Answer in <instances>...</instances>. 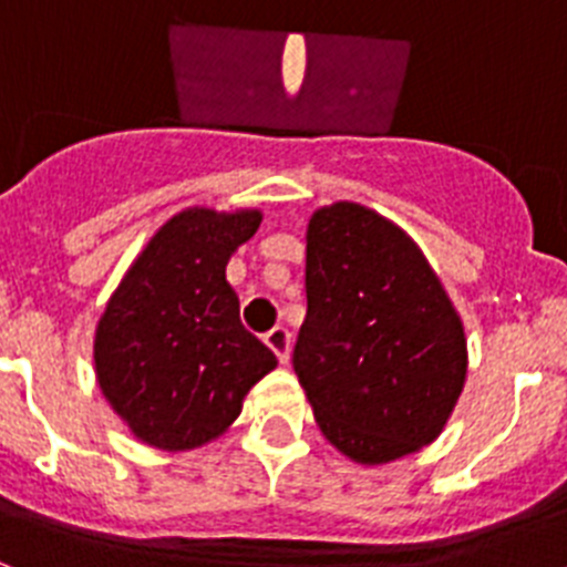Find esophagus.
<instances>
[{
    "mask_svg": "<svg viewBox=\"0 0 567 567\" xmlns=\"http://www.w3.org/2000/svg\"><path fill=\"white\" fill-rule=\"evenodd\" d=\"M264 343L272 349L275 358H278L280 363H287V360H289V332H287V327L269 329V332L264 334Z\"/></svg>",
    "mask_w": 567,
    "mask_h": 567,
    "instance_id": "34e87169",
    "label": "esophagus"
}]
</instances>
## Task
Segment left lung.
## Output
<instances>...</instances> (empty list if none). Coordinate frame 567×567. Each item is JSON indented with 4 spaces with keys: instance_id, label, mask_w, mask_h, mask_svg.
Returning a JSON list of instances; mask_svg holds the SVG:
<instances>
[{
    "instance_id": "8db88e82",
    "label": "left lung",
    "mask_w": 567,
    "mask_h": 567,
    "mask_svg": "<svg viewBox=\"0 0 567 567\" xmlns=\"http://www.w3.org/2000/svg\"><path fill=\"white\" fill-rule=\"evenodd\" d=\"M315 420L360 465L434 443L468 372L463 320L398 224L354 202L307 227V320L292 354Z\"/></svg>"
}]
</instances>
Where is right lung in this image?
Wrapping results in <instances>:
<instances>
[{"label":"right lung","instance_id":"right-lung-1","mask_svg":"<svg viewBox=\"0 0 567 567\" xmlns=\"http://www.w3.org/2000/svg\"><path fill=\"white\" fill-rule=\"evenodd\" d=\"M260 209L173 215L130 264L93 338L96 380L144 445L189 452L221 437L278 358L244 329L227 264Z\"/></svg>","mask_w":567,"mask_h":567}]
</instances>
